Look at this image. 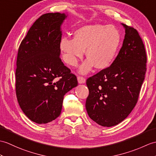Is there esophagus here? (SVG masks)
<instances>
[{"label":"esophagus","instance_id":"obj_1","mask_svg":"<svg viewBox=\"0 0 156 156\" xmlns=\"http://www.w3.org/2000/svg\"><path fill=\"white\" fill-rule=\"evenodd\" d=\"M77 79L79 84H84L86 82V79L82 76H78Z\"/></svg>","mask_w":156,"mask_h":156}]
</instances>
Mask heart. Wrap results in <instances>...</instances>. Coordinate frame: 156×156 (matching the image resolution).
Masks as SVG:
<instances>
[{
	"label": "heart",
	"mask_w": 156,
	"mask_h": 156,
	"mask_svg": "<svg viewBox=\"0 0 156 156\" xmlns=\"http://www.w3.org/2000/svg\"><path fill=\"white\" fill-rule=\"evenodd\" d=\"M73 38L63 37L60 50L64 61L76 66L85 51L88 58L79 68V73L86 74L92 69L103 70L113 62L121 42V34L114 25H86L72 33Z\"/></svg>",
	"instance_id": "1"
}]
</instances>
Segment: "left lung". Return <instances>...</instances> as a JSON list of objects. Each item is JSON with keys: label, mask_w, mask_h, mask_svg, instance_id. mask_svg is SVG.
Segmentation results:
<instances>
[{"label": "left lung", "mask_w": 156, "mask_h": 156, "mask_svg": "<svg viewBox=\"0 0 156 156\" xmlns=\"http://www.w3.org/2000/svg\"><path fill=\"white\" fill-rule=\"evenodd\" d=\"M125 29L122 48L111 66L87 79L89 117L104 127L122 122L135 107L146 72L147 57L142 40L132 27Z\"/></svg>", "instance_id": "obj_1"}]
</instances>
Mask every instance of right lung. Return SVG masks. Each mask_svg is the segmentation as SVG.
Returning <instances> with one entry per match:
<instances>
[{
    "label": "right lung",
    "instance_id": "add662e5",
    "mask_svg": "<svg viewBox=\"0 0 156 156\" xmlns=\"http://www.w3.org/2000/svg\"><path fill=\"white\" fill-rule=\"evenodd\" d=\"M67 13H47L34 22L18 52L16 93L27 116L39 124L59 116L64 96L78 86L76 76L62 62L61 26Z\"/></svg>",
    "mask_w": 156,
    "mask_h": 156
}]
</instances>
